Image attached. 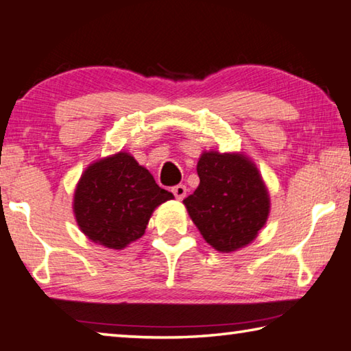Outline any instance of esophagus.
<instances>
[{
    "label": "esophagus",
    "instance_id": "esophagus-1",
    "mask_svg": "<svg viewBox=\"0 0 351 351\" xmlns=\"http://www.w3.org/2000/svg\"><path fill=\"white\" fill-rule=\"evenodd\" d=\"M171 192H173V195L176 197V199H184L186 198V193H187V187L184 186V184H178V186H175L173 189H171Z\"/></svg>",
    "mask_w": 351,
    "mask_h": 351
}]
</instances>
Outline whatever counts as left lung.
<instances>
[{"mask_svg": "<svg viewBox=\"0 0 351 351\" xmlns=\"http://www.w3.org/2000/svg\"><path fill=\"white\" fill-rule=\"evenodd\" d=\"M199 186L182 201L199 234L219 252L252 243L268 221L271 198L257 165L241 152H203Z\"/></svg>", "mask_w": 351, "mask_h": 351, "instance_id": "obj_1", "label": "left lung"}]
</instances>
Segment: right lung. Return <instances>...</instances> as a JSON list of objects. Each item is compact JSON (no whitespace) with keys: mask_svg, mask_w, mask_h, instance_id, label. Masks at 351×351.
I'll return each mask as SVG.
<instances>
[{"mask_svg":"<svg viewBox=\"0 0 351 351\" xmlns=\"http://www.w3.org/2000/svg\"><path fill=\"white\" fill-rule=\"evenodd\" d=\"M173 198L132 154L117 152L83 171L74 190L73 212L86 239L121 251L144 235L154 209Z\"/></svg>","mask_w":351,"mask_h":351,"instance_id":"1","label":"right lung"}]
</instances>
